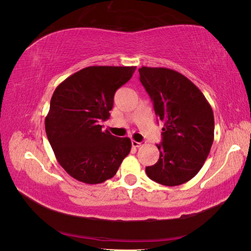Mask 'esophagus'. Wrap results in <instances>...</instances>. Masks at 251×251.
I'll return each instance as SVG.
<instances>
[{
  "label": "esophagus",
  "instance_id": "34e87169",
  "mask_svg": "<svg viewBox=\"0 0 251 251\" xmlns=\"http://www.w3.org/2000/svg\"><path fill=\"white\" fill-rule=\"evenodd\" d=\"M131 145H133L134 147H141L143 144L139 143V142H136V141H131Z\"/></svg>",
  "mask_w": 251,
  "mask_h": 251
}]
</instances>
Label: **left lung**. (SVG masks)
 <instances>
[{"instance_id":"left-lung-1","label":"left lung","mask_w":251,"mask_h":251,"mask_svg":"<svg viewBox=\"0 0 251 251\" xmlns=\"http://www.w3.org/2000/svg\"><path fill=\"white\" fill-rule=\"evenodd\" d=\"M141 83L163 123L159 159L147 176L164 186H178L201 171L214 142L211 106L201 91L178 72L165 67L139 69Z\"/></svg>"}]
</instances>
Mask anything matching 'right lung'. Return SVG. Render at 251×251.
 Wrapping results in <instances>:
<instances>
[{"mask_svg":"<svg viewBox=\"0 0 251 251\" xmlns=\"http://www.w3.org/2000/svg\"><path fill=\"white\" fill-rule=\"evenodd\" d=\"M135 66H88L58 85L45 117V131L58 164L76 180L100 184L115 176L129 154L128 137L101 130L115 92L128 82Z\"/></svg>","mask_w":251,"mask_h":251,"instance_id":"add662e5","label":"right lung"}]
</instances>
